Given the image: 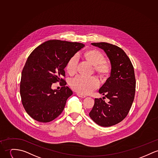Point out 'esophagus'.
Instances as JSON below:
<instances>
[{
    "mask_svg": "<svg viewBox=\"0 0 158 158\" xmlns=\"http://www.w3.org/2000/svg\"><path fill=\"white\" fill-rule=\"evenodd\" d=\"M76 94H77V96L78 97H81V98H85V97H86V96H85V95L81 94L79 93H77Z\"/></svg>",
    "mask_w": 158,
    "mask_h": 158,
    "instance_id": "esophagus-1",
    "label": "esophagus"
}]
</instances>
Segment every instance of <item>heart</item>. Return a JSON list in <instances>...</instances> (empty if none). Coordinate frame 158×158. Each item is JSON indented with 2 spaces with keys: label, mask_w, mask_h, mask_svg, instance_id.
Listing matches in <instances>:
<instances>
[{
  "label": "heart",
  "mask_w": 158,
  "mask_h": 158,
  "mask_svg": "<svg viewBox=\"0 0 158 158\" xmlns=\"http://www.w3.org/2000/svg\"><path fill=\"white\" fill-rule=\"evenodd\" d=\"M85 59L94 65L96 72L102 76H107L111 70V65L105 60L104 55L97 50H89L84 54ZM79 58L77 55L72 56L68 61L66 66L67 72L73 74L76 73ZM70 86L73 90L81 94L91 93L99 86V82L96 77H84L77 76L70 81Z\"/></svg>",
  "instance_id": "obj_1"
}]
</instances>
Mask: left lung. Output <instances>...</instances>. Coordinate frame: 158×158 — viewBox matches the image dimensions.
Here are the masks:
<instances>
[{
	"label": "left lung",
	"instance_id": "1",
	"mask_svg": "<svg viewBox=\"0 0 158 158\" xmlns=\"http://www.w3.org/2000/svg\"><path fill=\"white\" fill-rule=\"evenodd\" d=\"M91 44L105 51L110 62L111 71L110 76L98 90L109 102L106 103L102 98H95L89 115L98 125L109 127L122 122L131 108L136 86L134 67L119 47L104 42Z\"/></svg>",
	"mask_w": 158,
	"mask_h": 158
}]
</instances>
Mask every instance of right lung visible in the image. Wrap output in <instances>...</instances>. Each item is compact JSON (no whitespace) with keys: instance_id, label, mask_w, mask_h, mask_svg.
<instances>
[{"instance_id":"obj_1","label":"right lung","mask_w":158,"mask_h":158,"mask_svg":"<svg viewBox=\"0 0 158 158\" xmlns=\"http://www.w3.org/2000/svg\"><path fill=\"white\" fill-rule=\"evenodd\" d=\"M85 45L58 40L47 41L33 50L22 72L20 93L26 112L35 120L51 122L63 111L67 100L73 94L65 81L64 69L69 60ZM60 81V90H52Z\"/></svg>"}]
</instances>
